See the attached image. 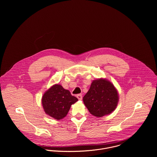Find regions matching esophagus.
Segmentation results:
<instances>
[{
  "instance_id": "esophagus-1",
  "label": "esophagus",
  "mask_w": 157,
  "mask_h": 157,
  "mask_svg": "<svg viewBox=\"0 0 157 157\" xmlns=\"http://www.w3.org/2000/svg\"><path fill=\"white\" fill-rule=\"evenodd\" d=\"M77 98H78L79 100H82V94H79L77 95Z\"/></svg>"
}]
</instances>
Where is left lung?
I'll list each match as a JSON object with an SVG mask.
<instances>
[{"instance_id": "8db88e82", "label": "left lung", "mask_w": 157, "mask_h": 157, "mask_svg": "<svg viewBox=\"0 0 157 157\" xmlns=\"http://www.w3.org/2000/svg\"><path fill=\"white\" fill-rule=\"evenodd\" d=\"M83 100L92 115L101 117L115 110L118 101V95L110 82L100 78L92 82Z\"/></svg>"}]
</instances>
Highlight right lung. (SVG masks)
<instances>
[{"label":"right lung","instance_id":"add662e5","mask_svg":"<svg viewBox=\"0 0 157 157\" xmlns=\"http://www.w3.org/2000/svg\"><path fill=\"white\" fill-rule=\"evenodd\" d=\"M77 101V98L72 96L68 90L57 84L46 90L42 99L45 113L56 120L63 118L71 105Z\"/></svg>","mask_w":157,"mask_h":157}]
</instances>
